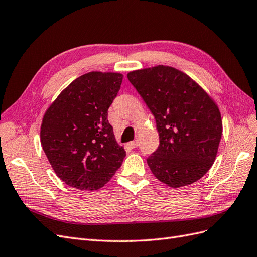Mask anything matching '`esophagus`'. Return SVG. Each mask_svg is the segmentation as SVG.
<instances>
[{"label":"esophagus","mask_w":257,"mask_h":257,"mask_svg":"<svg viewBox=\"0 0 257 257\" xmlns=\"http://www.w3.org/2000/svg\"><path fill=\"white\" fill-rule=\"evenodd\" d=\"M128 147L132 148V149H134V148H137L138 147V142L135 141V142H131L128 143Z\"/></svg>","instance_id":"1"}]
</instances>
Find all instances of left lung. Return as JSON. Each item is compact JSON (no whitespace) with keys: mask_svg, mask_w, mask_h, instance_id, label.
<instances>
[{"mask_svg":"<svg viewBox=\"0 0 257 257\" xmlns=\"http://www.w3.org/2000/svg\"><path fill=\"white\" fill-rule=\"evenodd\" d=\"M153 113L160 136L147 159L152 174L173 188L192 184L215 160L222 137L219 108L186 74L159 65L127 74Z\"/></svg>","mask_w":257,"mask_h":257,"instance_id":"1","label":"left lung"}]
</instances>
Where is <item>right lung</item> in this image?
Instances as JSON below:
<instances>
[{"mask_svg": "<svg viewBox=\"0 0 257 257\" xmlns=\"http://www.w3.org/2000/svg\"><path fill=\"white\" fill-rule=\"evenodd\" d=\"M122 79L119 73L84 74L61 92L44 115L43 150L54 173L72 188L100 189L125 158L108 122V108Z\"/></svg>", "mask_w": 257, "mask_h": 257, "instance_id": "right-lung-1", "label": "right lung"}]
</instances>
